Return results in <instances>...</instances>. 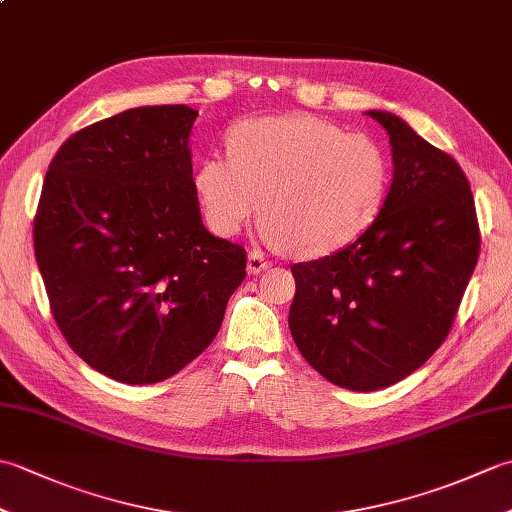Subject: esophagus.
Listing matches in <instances>:
<instances>
[{
    "mask_svg": "<svg viewBox=\"0 0 512 512\" xmlns=\"http://www.w3.org/2000/svg\"><path fill=\"white\" fill-rule=\"evenodd\" d=\"M270 266V262L268 259L264 257V253H259V250H253V253L248 255V264H246V268H248V273L250 275H259V273H264V270Z\"/></svg>",
    "mask_w": 512,
    "mask_h": 512,
    "instance_id": "obj_1",
    "label": "esophagus"
}]
</instances>
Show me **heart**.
Wrapping results in <instances>:
<instances>
[{
  "mask_svg": "<svg viewBox=\"0 0 512 512\" xmlns=\"http://www.w3.org/2000/svg\"><path fill=\"white\" fill-rule=\"evenodd\" d=\"M228 158L209 156L193 189L211 231L239 233L262 211V235L303 257L356 242L374 224L391 187V160L367 134L306 114L248 118L226 136Z\"/></svg>",
  "mask_w": 512,
  "mask_h": 512,
  "instance_id": "b5f03b06",
  "label": "heart"
}]
</instances>
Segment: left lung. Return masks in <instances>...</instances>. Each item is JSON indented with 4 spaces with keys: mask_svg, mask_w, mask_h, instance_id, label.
Returning <instances> with one entry per match:
<instances>
[{
    "mask_svg": "<svg viewBox=\"0 0 512 512\" xmlns=\"http://www.w3.org/2000/svg\"><path fill=\"white\" fill-rule=\"evenodd\" d=\"M385 127L394 178L374 224L339 253L290 266L288 325L301 356L352 391L416 372L453 325L480 255L473 193L462 167L396 114Z\"/></svg>",
    "mask_w": 512,
    "mask_h": 512,
    "instance_id": "left-lung-1",
    "label": "left lung"
}]
</instances>
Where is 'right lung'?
Segmentation results:
<instances>
[{
  "label": "right lung",
  "instance_id": "add662e5",
  "mask_svg": "<svg viewBox=\"0 0 512 512\" xmlns=\"http://www.w3.org/2000/svg\"><path fill=\"white\" fill-rule=\"evenodd\" d=\"M187 105L134 107L72 134L35 215L52 317L96 372L127 385L178 374L220 330L246 250L206 231Z\"/></svg>",
  "mask_w": 512,
  "mask_h": 512
}]
</instances>
